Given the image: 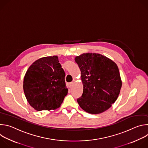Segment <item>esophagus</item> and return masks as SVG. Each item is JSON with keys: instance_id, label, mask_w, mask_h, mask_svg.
Returning <instances> with one entry per match:
<instances>
[{"instance_id": "1", "label": "esophagus", "mask_w": 148, "mask_h": 148, "mask_svg": "<svg viewBox=\"0 0 148 148\" xmlns=\"http://www.w3.org/2000/svg\"><path fill=\"white\" fill-rule=\"evenodd\" d=\"M73 84H74V82H70V83H69V86H70V88H71V87H73Z\"/></svg>"}]
</instances>
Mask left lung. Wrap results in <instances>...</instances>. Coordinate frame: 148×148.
<instances>
[{
    "label": "left lung",
    "instance_id": "8db88e82",
    "mask_svg": "<svg viewBox=\"0 0 148 148\" xmlns=\"http://www.w3.org/2000/svg\"><path fill=\"white\" fill-rule=\"evenodd\" d=\"M81 72L83 93L80 107L92 114L109 109L118 97L122 81L115 63L99 54L84 53L75 58Z\"/></svg>",
    "mask_w": 148,
    "mask_h": 148
}]
</instances>
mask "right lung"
<instances>
[{
  "instance_id": "right-lung-1",
  "label": "right lung",
  "mask_w": 148,
  "mask_h": 148,
  "mask_svg": "<svg viewBox=\"0 0 148 148\" xmlns=\"http://www.w3.org/2000/svg\"><path fill=\"white\" fill-rule=\"evenodd\" d=\"M65 75L57 56L34 61L27 70L23 81L24 92L29 104L38 111L58 108L68 92Z\"/></svg>"
}]
</instances>
